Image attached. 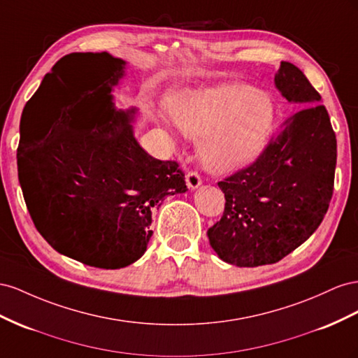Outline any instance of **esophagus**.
Returning a JSON list of instances; mask_svg holds the SVG:
<instances>
[{
	"instance_id": "esophagus-1",
	"label": "esophagus",
	"mask_w": 358,
	"mask_h": 358,
	"mask_svg": "<svg viewBox=\"0 0 358 358\" xmlns=\"http://www.w3.org/2000/svg\"><path fill=\"white\" fill-rule=\"evenodd\" d=\"M186 182H187V187L189 189H196L201 186V176L196 172V171H189L186 173Z\"/></svg>"
}]
</instances>
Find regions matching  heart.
Returning a JSON list of instances; mask_svg holds the SVG:
<instances>
[{
	"instance_id": "obj_1",
	"label": "heart",
	"mask_w": 358,
	"mask_h": 358,
	"mask_svg": "<svg viewBox=\"0 0 358 358\" xmlns=\"http://www.w3.org/2000/svg\"><path fill=\"white\" fill-rule=\"evenodd\" d=\"M169 110L182 134L201 141L202 162L213 172L237 171L257 159L275 117L270 96L244 84L181 94Z\"/></svg>"
}]
</instances>
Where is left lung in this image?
Here are the masks:
<instances>
[{
    "mask_svg": "<svg viewBox=\"0 0 358 358\" xmlns=\"http://www.w3.org/2000/svg\"><path fill=\"white\" fill-rule=\"evenodd\" d=\"M274 83L299 109L255 162L217 182L227 202L207 231L219 258L237 267L274 264L297 249L320 227L333 196L338 142L320 93L288 61Z\"/></svg>",
    "mask_w": 358,
    "mask_h": 358,
    "instance_id": "obj_1",
    "label": "left lung"
}]
</instances>
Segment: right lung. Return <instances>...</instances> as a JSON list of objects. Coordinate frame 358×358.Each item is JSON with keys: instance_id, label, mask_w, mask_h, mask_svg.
<instances>
[{"instance_id": "1", "label": "right lung", "mask_w": 358, "mask_h": 358, "mask_svg": "<svg viewBox=\"0 0 358 358\" xmlns=\"http://www.w3.org/2000/svg\"><path fill=\"white\" fill-rule=\"evenodd\" d=\"M124 66L108 52L61 58L28 100L49 120L43 142L17 148L19 182L37 231L57 252L105 270L138 261L152 236V213L187 190L178 163L151 157L129 112L112 108Z\"/></svg>"}]
</instances>
